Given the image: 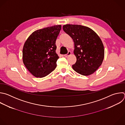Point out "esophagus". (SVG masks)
<instances>
[{"label": "esophagus", "instance_id": "obj_1", "mask_svg": "<svg viewBox=\"0 0 125 125\" xmlns=\"http://www.w3.org/2000/svg\"><path fill=\"white\" fill-rule=\"evenodd\" d=\"M71 54V52H68L67 54L64 55V56H65V57H68V56H69V55H70Z\"/></svg>", "mask_w": 125, "mask_h": 125}]
</instances>
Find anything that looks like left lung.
<instances>
[{"label":"left lung","instance_id":"left-lung-1","mask_svg":"<svg viewBox=\"0 0 125 125\" xmlns=\"http://www.w3.org/2000/svg\"><path fill=\"white\" fill-rule=\"evenodd\" d=\"M63 30L73 39L74 54L76 61L72 66L73 70L83 75H89L102 65L104 50L98 34L88 27L77 24H66Z\"/></svg>","mask_w":125,"mask_h":125}]
</instances>
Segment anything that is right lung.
Returning <instances> with one entry per match:
<instances>
[{
    "mask_svg": "<svg viewBox=\"0 0 125 125\" xmlns=\"http://www.w3.org/2000/svg\"><path fill=\"white\" fill-rule=\"evenodd\" d=\"M61 25H53L33 32L27 39L22 49V61L28 71L36 77H43L57 66L59 58L55 42Z\"/></svg>",
    "mask_w": 125,
    "mask_h": 125,
    "instance_id": "obj_1",
    "label": "right lung"
}]
</instances>
